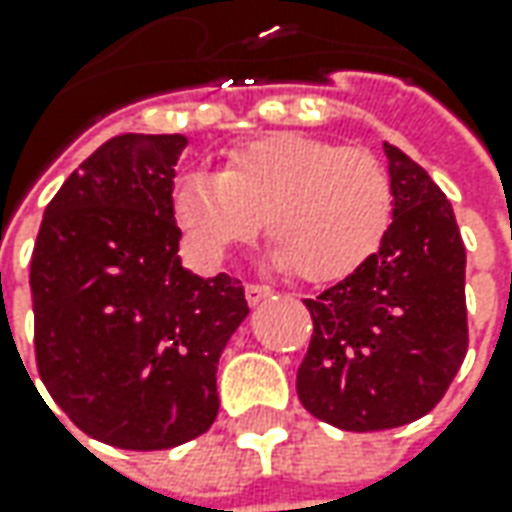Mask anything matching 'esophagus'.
I'll return each instance as SVG.
<instances>
[{
	"label": "esophagus",
	"instance_id": "esophagus-1",
	"mask_svg": "<svg viewBox=\"0 0 512 512\" xmlns=\"http://www.w3.org/2000/svg\"><path fill=\"white\" fill-rule=\"evenodd\" d=\"M272 294V286H263V283H249V286H246V300H249V306H257V303L269 300Z\"/></svg>",
	"mask_w": 512,
	"mask_h": 512
}]
</instances>
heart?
Returning a JSON list of instances; mask_svg holds the SVG:
<instances>
[{"mask_svg": "<svg viewBox=\"0 0 512 512\" xmlns=\"http://www.w3.org/2000/svg\"><path fill=\"white\" fill-rule=\"evenodd\" d=\"M169 212L206 263L249 246L263 218L277 269H294L306 283H340L388 238L394 184L368 150L272 133L232 147L215 175H178Z\"/></svg>", "mask_w": 512, "mask_h": 512, "instance_id": "obj_1", "label": "heart"}]
</instances>
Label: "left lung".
<instances>
[{
    "label": "left lung",
    "mask_w": 512,
    "mask_h": 512,
    "mask_svg": "<svg viewBox=\"0 0 512 512\" xmlns=\"http://www.w3.org/2000/svg\"><path fill=\"white\" fill-rule=\"evenodd\" d=\"M394 223L360 272L311 311L297 397L343 431H385L436 408L467 354L465 243L433 178L385 144Z\"/></svg>",
    "instance_id": "1"
}]
</instances>
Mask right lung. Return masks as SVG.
<instances>
[{"label": "right lung", "instance_id": "obj_1", "mask_svg": "<svg viewBox=\"0 0 512 512\" xmlns=\"http://www.w3.org/2000/svg\"><path fill=\"white\" fill-rule=\"evenodd\" d=\"M184 147V135L141 133L101 144L47 203L30 260L47 394L79 431L124 450L212 428L218 360L249 314L240 280L181 266L169 189Z\"/></svg>", "mask_w": 512, "mask_h": 512}]
</instances>
